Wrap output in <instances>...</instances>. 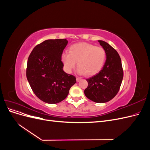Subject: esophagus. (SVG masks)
Instances as JSON below:
<instances>
[{
  "label": "esophagus",
  "mask_w": 150,
  "mask_h": 150,
  "mask_svg": "<svg viewBox=\"0 0 150 150\" xmlns=\"http://www.w3.org/2000/svg\"><path fill=\"white\" fill-rule=\"evenodd\" d=\"M81 79V78H79V77H77V78H76L77 82H79V81Z\"/></svg>",
  "instance_id": "34e87169"
}]
</instances>
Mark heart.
<instances>
[{
    "mask_svg": "<svg viewBox=\"0 0 150 150\" xmlns=\"http://www.w3.org/2000/svg\"><path fill=\"white\" fill-rule=\"evenodd\" d=\"M106 58V52L102 47L93 44L80 42L73 44L69 53L62 54L61 59L66 71L71 73L78 62L79 74L87 76L96 74L103 67Z\"/></svg>",
    "mask_w": 150,
    "mask_h": 150,
    "instance_id": "b5f03b06",
    "label": "heart"
}]
</instances>
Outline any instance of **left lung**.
I'll return each mask as SVG.
<instances>
[{
    "instance_id": "8db88e82",
    "label": "left lung",
    "mask_w": 150,
    "mask_h": 150,
    "mask_svg": "<svg viewBox=\"0 0 150 150\" xmlns=\"http://www.w3.org/2000/svg\"><path fill=\"white\" fill-rule=\"evenodd\" d=\"M106 52V59L98 73L86 79L88 86L84 94L94 102L106 103L118 93L123 78L121 60L119 54L108 43L98 40Z\"/></svg>"
}]
</instances>
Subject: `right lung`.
Returning <instances> with one entry per match:
<instances>
[{
  "label": "right lung",
  "mask_w": 150,
  "mask_h": 150,
  "mask_svg": "<svg viewBox=\"0 0 150 150\" xmlns=\"http://www.w3.org/2000/svg\"><path fill=\"white\" fill-rule=\"evenodd\" d=\"M67 42L66 39L46 40L38 44L29 56L27 79L35 96L46 103L64 100L76 83L74 76L62 69L61 56Z\"/></svg>",
  "instance_id": "obj_1"
}]
</instances>
